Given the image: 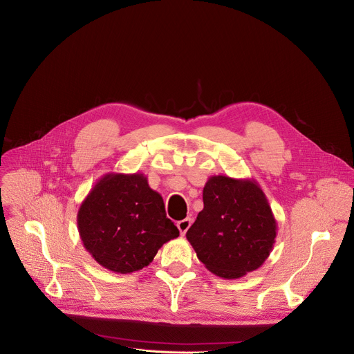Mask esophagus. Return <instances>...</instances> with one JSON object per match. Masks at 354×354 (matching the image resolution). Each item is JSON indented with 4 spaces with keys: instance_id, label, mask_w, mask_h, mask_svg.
Masks as SVG:
<instances>
[{
    "instance_id": "34e87169",
    "label": "esophagus",
    "mask_w": 354,
    "mask_h": 354,
    "mask_svg": "<svg viewBox=\"0 0 354 354\" xmlns=\"http://www.w3.org/2000/svg\"><path fill=\"white\" fill-rule=\"evenodd\" d=\"M189 225H192V218H185V220H181V221L177 223V228H178L181 235H185V232L189 228Z\"/></svg>"
}]
</instances>
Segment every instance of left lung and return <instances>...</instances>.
Returning a JSON list of instances; mask_svg holds the SVG:
<instances>
[{
    "label": "left lung",
    "instance_id": "left-lung-1",
    "mask_svg": "<svg viewBox=\"0 0 354 354\" xmlns=\"http://www.w3.org/2000/svg\"><path fill=\"white\" fill-rule=\"evenodd\" d=\"M203 201L185 236L204 266L224 279L261 268L278 231L261 185L250 178L212 176L204 185Z\"/></svg>",
    "mask_w": 354,
    "mask_h": 354
}]
</instances>
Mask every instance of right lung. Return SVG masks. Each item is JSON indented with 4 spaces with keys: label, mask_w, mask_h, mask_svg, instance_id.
<instances>
[{
    "label": "right lung",
    "mask_w": 354,
    "mask_h": 354,
    "mask_svg": "<svg viewBox=\"0 0 354 354\" xmlns=\"http://www.w3.org/2000/svg\"><path fill=\"white\" fill-rule=\"evenodd\" d=\"M76 221L85 250L116 274L143 269L162 243L180 235L142 173L104 174L80 204Z\"/></svg>",
    "instance_id": "add662e5"
}]
</instances>
